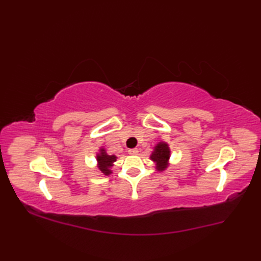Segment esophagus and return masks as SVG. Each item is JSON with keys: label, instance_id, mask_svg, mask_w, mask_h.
<instances>
[{"label": "esophagus", "instance_id": "esophagus-1", "mask_svg": "<svg viewBox=\"0 0 261 261\" xmlns=\"http://www.w3.org/2000/svg\"><path fill=\"white\" fill-rule=\"evenodd\" d=\"M128 153H129L130 155H135V154H137V153H138V149H137V148L129 149V150H128Z\"/></svg>", "mask_w": 261, "mask_h": 261}]
</instances>
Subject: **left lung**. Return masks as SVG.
I'll list each match as a JSON object with an SVG mask.
<instances>
[{
  "mask_svg": "<svg viewBox=\"0 0 261 261\" xmlns=\"http://www.w3.org/2000/svg\"><path fill=\"white\" fill-rule=\"evenodd\" d=\"M170 156H171V149L169 147V144L165 141H160L158 143L153 151L150 155V159L155 163V170L162 172L169 167L170 164Z\"/></svg>",
  "mask_w": 261,
  "mask_h": 261,
  "instance_id": "left-lung-1",
  "label": "left lung"
}]
</instances>
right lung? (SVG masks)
Returning <instances> with one entry per match:
<instances>
[{
    "mask_svg": "<svg viewBox=\"0 0 261 261\" xmlns=\"http://www.w3.org/2000/svg\"><path fill=\"white\" fill-rule=\"evenodd\" d=\"M117 156H115L114 154L110 155L106 152L105 148H100L99 152L97 153L98 169L101 171V173H103L105 175H110L112 173L111 168L114 165Z\"/></svg>",
    "mask_w": 261,
    "mask_h": 261,
    "instance_id": "1",
    "label": "right lung"
}]
</instances>
